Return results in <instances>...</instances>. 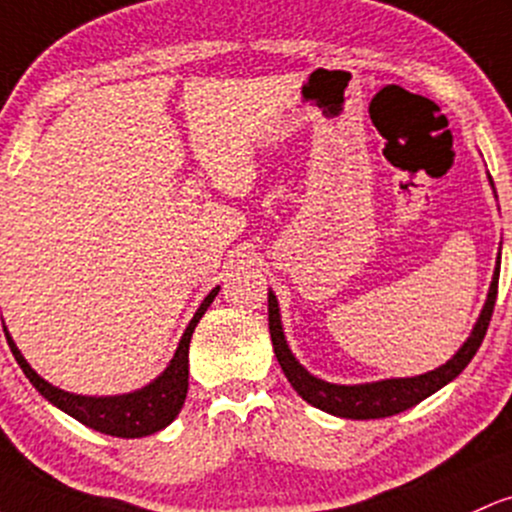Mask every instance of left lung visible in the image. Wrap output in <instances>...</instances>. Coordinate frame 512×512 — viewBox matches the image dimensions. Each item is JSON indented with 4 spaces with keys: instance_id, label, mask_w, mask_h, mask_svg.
<instances>
[{
    "instance_id": "left-lung-1",
    "label": "left lung",
    "mask_w": 512,
    "mask_h": 512,
    "mask_svg": "<svg viewBox=\"0 0 512 512\" xmlns=\"http://www.w3.org/2000/svg\"><path fill=\"white\" fill-rule=\"evenodd\" d=\"M498 274H501V257H498V267L493 272L491 291H488V299L484 311H481L479 320L474 325V333L469 335V340L464 342L462 350L457 352L447 364H442L440 369L428 374L413 376V379H386V381H374V384H359V386H338L328 384V381L316 379L296 362V357L291 355L289 345H286L284 333H282V320H279V306L274 294L269 291V335H272L274 355L277 362L282 364L286 379L294 386L296 393L308 401L311 406L320 408L325 413L340 415V418H355V420H369V418H389V415L403 413L408 408L418 406L420 401L435 393L437 389L449 384L454 376L462 374V369L471 362L476 355V350L481 347V342L486 338L488 323H491L493 306H496L498 296Z\"/></svg>"
}]
</instances>
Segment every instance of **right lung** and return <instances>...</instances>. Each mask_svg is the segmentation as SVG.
Returning <instances> with one entry per match:
<instances>
[{
    "label": "right lung",
    "instance_id": "add662e5",
    "mask_svg": "<svg viewBox=\"0 0 512 512\" xmlns=\"http://www.w3.org/2000/svg\"><path fill=\"white\" fill-rule=\"evenodd\" d=\"M218 286L206 296L204 303L199 306V311L194 313L192 323L184 330L182 340H179L177 352H174L170 367L157 376L153 384H148L145 389L123 393V396H109V398H92V396H75V393H67L63 389H55L53 384L43 381L41 376L28 367V362L21 357L19 347L14 345V340L9 338L7 328V342L11 347V355H14L19 367L24 369L36 391L41 396H46L53 406H58L60 411L72 415L75 420H80L87 428L104 432L111 437H145L153 435V432L167 428L177 413L182 411L184 398H187L189 389V342H192V333L199 323V318L204 316L206 308L211 306V301L216 299Z\"/></svg>",
    "mask_w": 512,
    "mask_h": 512
}]
</instances>
